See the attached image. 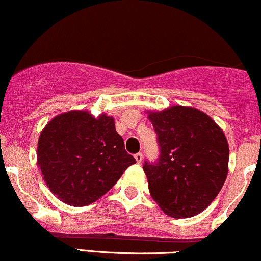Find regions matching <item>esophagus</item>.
Masks as SVG:
<instances>
[{
    "instance_id": "1",
    "label": "esophagus",
    "mask_w": 261,
    "mask_h": 261,
    "mask_svg": "<svg viewBox=\"0 0 261 261\" xmlns=\"http://www.w3.org/2000/svg\"><path fill=\"white\" fill-rule=\"evenodd\" d=\"M142 158H143V154L141 153V152H139V153L135 154V160H136L137 163H141V162H142Z\"/></svg>"
}]
</instances>
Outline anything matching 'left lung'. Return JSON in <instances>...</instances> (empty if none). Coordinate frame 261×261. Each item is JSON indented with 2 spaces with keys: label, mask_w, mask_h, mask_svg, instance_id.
I'll return each mask as SVG.
<instances>
[{
  "label": "left lung",
  "mask_w": 261,
  "mask_h": 261,
  "mask_svg": "<svg viewBox=\"0 0 261 261\" xmlns=\"http://www.w3.org/2000/svg\"><path fill=\"white\" fill-rule=\"evenodd\" d=\"M160 146L143 170L151 196L170 217H193L215 200L228 174L229 148L221 127L201 110L174 106L148 112Z\"/></svg>",
  "instance_id": "obj_1"
}]
</instances>
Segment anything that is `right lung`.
Returning a JSON list of instances; mask_svg holds the SVG:
<instances>
[{
	"instance_id": "right-lung-1",
	"label": "right lung",
	"mask_w": 261,
	"mask_h": 261,
	"mask_svg": "<svg viewBox=\"0 0 261 261\" xmlns=\"http://www.w3.org/2000/svg\"><path fill=\"white\" fill-rule=\"evenodd\" d=\"M38 166L50 191L70 206L94 202L136 163L112 116L86 110L55 116L40 133Z\"/></svg>"
}]
</instances>
